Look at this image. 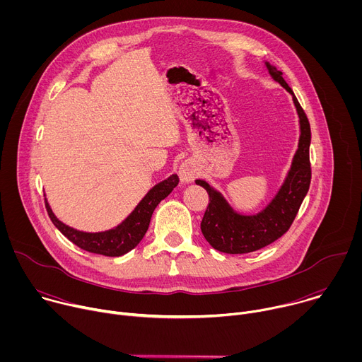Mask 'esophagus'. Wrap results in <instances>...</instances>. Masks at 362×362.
Masks as SVG:
<instances>
[{"mask_svg":"<svg viewBox=\"0 0 362 362\" xmlns=\"http://www.w3.org/2000/svg\"><path fill=\"white\" fill-rule=\"evenodd\" d=\"M179 177L183 183H190L196 177V168L190 160H185L179 168Z\"/></svg>","mask_w":362,"mask_h":362,"instance_id":"34e87169","label":"esophagus"}]
</instances>
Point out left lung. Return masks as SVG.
<instances>
[{"instance_id": "obj_1", "label": "left lung", "mask_w": 362, "mask_h": 362, "mask_svg": "<svg viewBox=\"0 0 362 362\" xmlns=\"http://www.w3.org/2000/svg\"><path fill=\"white\" fill-rule=\"evenodd\" d=\"M267 66L271 76L293 95L282 73L268 63ZM293 103L300 123L298 151L284 186L267 206V209L252 216L238 215L230 209L221 193L214 190L204 180H196V185L204 187L209 194V204L203 215L200 229L204 239L216 250L240 255L262 249L286 233L296 218L300 203L311 185V162H309L311 126L295 95Z\"/></svg>"}]
</instances>
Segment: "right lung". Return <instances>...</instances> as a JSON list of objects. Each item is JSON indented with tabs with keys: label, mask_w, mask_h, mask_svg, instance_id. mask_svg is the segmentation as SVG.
I'll list each match as a JSON object with an SVG mask.
<instances>
[{
	"label": "right lung",
	"mask_w": 362,
	"mask_h": 362,
	"mask_svg": "<svg viewBox=\"0 0 362 362\" xmlns=\"http://www.w3.org/2000/svg\"><path fill=\"white\" fill-rule=\"evenodd\" d=\"M179 185L177 175H172L169 179L160 182L159 185L150 189V192L141 199V202L136 206V209L123 221L117 228L98 232V233H87L76 230L63 222H60L45 200L47 214L56 225V228L74 245L78 247L105 256H122L136 247L139 242L143 239L148 229V223L151 215L156 209V206L170 194V192Z\"/></svg>",
	"instance_id": "obj_1"
}]
</instances>
